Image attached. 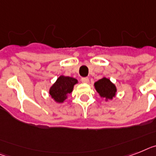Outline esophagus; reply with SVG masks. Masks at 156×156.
<instances>
[{"mask_svg":"<svg viewBox=\"0 0 156 156\" xmlns=\"http://www.w3.org/2000/svg\"><path fill=\"white\" fill-rule=\"evenodd\" d=\"M81 81L84 83H87L89 82V79L87 77H83V78H81Z\"/></svg>","mask_w":156,"mask_h":156,"instance_id":"1","label":"esophagus"}]
</instances>
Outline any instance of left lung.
Here are the masks:
<instances>
[{
    "instance_id": "obj_1",
    "label": "left lung",
    "mask_w": 156,
    "mask_h": 156,
    "mask_svg": "<svg viewBox=\"0 0 156 156\" xmlns=\"http://www.w3.org/2000/svg\"><path fill=\"white\" fill-rule=\"evenodd\" d=\"M96 92L100 94V96L103 98H105L106 100H112L116 94V87L114 83L111 82V80L106 77H103L102 79L99 80L94 83Z\"/></svg>"
}]
</instances>
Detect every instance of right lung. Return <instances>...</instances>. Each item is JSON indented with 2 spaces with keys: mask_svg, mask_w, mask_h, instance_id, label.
<instances>
[{
  "mask_svg": "<svg viewBox=\"0 0 156 156\" xmlns=\"http://www.w3.org/2000/svg\"><path fill=\"white\" fill-rule=\"evenodd\" d=\"M77 83V80L73 77L60 76L50 87V96L56 103H64Z\"/></svg>",
  "mask_w": 156,
  "mask_h": 156,
  "instance_id": "right-lung-1",
  "label": "right lung"
}]
</instances>
